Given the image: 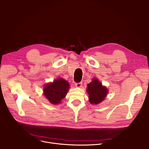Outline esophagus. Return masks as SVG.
I'll list each match as a JSON object with an SVG mask.
<instances>
[{
    "label": "esophagus",
    "instance_id": "obj_1",
    "mask_svg": "<svg viewBox=\"0 0 149 149\" xmlns=\"http://www.w3.org/2000/svg\"><path fill=\"white\" fill-rule=\"evenodd\" d=\"M75 86L77 88H81L82 86V82H79V83H77L75 84Z\"/></svg>",
    "mask_w": 149,
    "mask_h": 149
}]
</instances>
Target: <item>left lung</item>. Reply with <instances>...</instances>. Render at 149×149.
Wrapping results in <instances>:
<instances>
[{"mask_svg":"<svg viewBox=\"0 0 149 149\" xmlns=\"http://www.w3.org/2000/svg\"><path fill=\"white\" fill-rule=\"evenodd\" d=\"M87 92L89 94L90 103L97 104L103 101L107 95L108 91L106 87L103 86L102 83L98 80L94 79L88 84Z\"/></svg>","mask_w":149,"mask_h":149,"instance_id":"obj_1","label":"left lung"}]
</instances>
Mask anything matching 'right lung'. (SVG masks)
Listing matches in <instances>:
<instances>
[{
    "label": "right lung",
    "mask_w": 149,
    "mask_h": 149,
    "mask_svg": "<svg viewBox=\"0 0 149 149\" xmlns=\"http://www.w3.org/2000/svg\"><path fill=\"white\" fill-rule=\"evenodd\" d=\"M69 89V83L63 79H57L53 83L45 86L44 95L53 104H59L66 95Z\"/></svg>",
    "instance_id": "1"
}]
</instances>
